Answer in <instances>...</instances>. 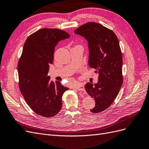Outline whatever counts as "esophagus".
Instances as JSON below:
<instances>
[{"instance_id": "obj_1", "label": "esophagus", "mask_w": 149, "mask_h": 149, "mask_svg": "<svg viewBox=\"0 0 149 149\" xmlns=\"http://www.w3.org/2000/svg\"><path fill=\"white\" fill-rule=\"evenodd\" d=\"M74 88L76 89L78 91H84V86L82 84H78L74 86Z\"/></svg>"}]
</instances>
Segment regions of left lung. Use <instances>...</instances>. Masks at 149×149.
I'll return each instance as SVG.
<instances>
[{"label": "left lung", "instance_id": "1", "mask_svg": "<svg viewBox=\"0 0 149 149\" xmlns=\"http://www.w3.org/2000/svg\"><path fill=\"white\" fill-rule=\"evenodd\" d=\"M87 40L89 65L99 74L97 84L84 86L87 93L94 98L96 106L93 113L106 110L118 95L123 83V55L119 40L114 31L95 22H88L74 30Z\"/></svg>", "mask_w": 149, "mask_h": 149}]
</instances>
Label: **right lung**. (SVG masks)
<instances>
[{
    "label": "right lung",
    "mask_w": 149,
    "mask_h": 149,
    "mask_svg": "<svg viewBox=\"0 0 149 149\" xmlns=\"http://www.w3.org/2000/svg\"><path fill=\"white\" fill-rule=\"evenodd\" d=\"M70 35L58 29H42L29 36L18 63L19 86L26 102L36 114L51 118L62 107V96L68 90L48 76L55 47Z\"/></svg>",
    "instance_id": "add662e5"
}]
</instances>
